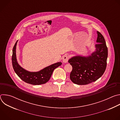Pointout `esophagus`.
<instances>
[{
    "mask_svg": "<svg viewBox=\"0 0 120 120\" xmlns=\"http://www.w3.org/2000/svg\"><path fill=\"white\" fill-rule=\"evenodd\" d=\"M69 56L67 55L64 56V57H63V62L64 63H66L68 62V59H69Z\"/></svg>",
    "mask_w": 120,
    "mask_h": 120,
    "instance_id": "34e87169",
    "label": "esophagus"
}]
</instances>
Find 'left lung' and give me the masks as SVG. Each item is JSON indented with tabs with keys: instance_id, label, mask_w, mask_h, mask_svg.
Instances as JSON below:
<instances>
[{
	"instance_id": "obj_1",
	"label": "left lung",
	"mask_w": 120,
	"mask_h": 120,
	"mask_svg": "<svg viewBox=\"0 0 120 120\" xmlns=\"http://www.w3.org/2000/svg\"><path fill=\"white\" fill-rule=\"evenodd\" d=\"M97 34V44L95 45L94 52L88 56H74L68 60L73 67L70 78L74 83L89 84L98 80L105 72L108 48L103 36L98 31Z\"/></svg>"
}]
</instances>
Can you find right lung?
Here are the masks:
<instances>
[{
    "mask_svg": "<svg viewBox=\"0 0 120 120\" xmlns=\"http://www.w3.org/2000/svg\"><path fill=\"white\" fill-rule=\"evenodd\" d=\"M18 40L15 43L12 57L13 69L19 77L26 83L33 85H40L47 82L54 70L62 64L61 62H57L48 66L38 72H29L22 68L18 63L16 56V47Z\"/></svg>",
    "mask_w": 120,
    "mask_h": 120,
    "instance_id": "right-lung-1",
    "label": "right lung"
}]
</instances>
